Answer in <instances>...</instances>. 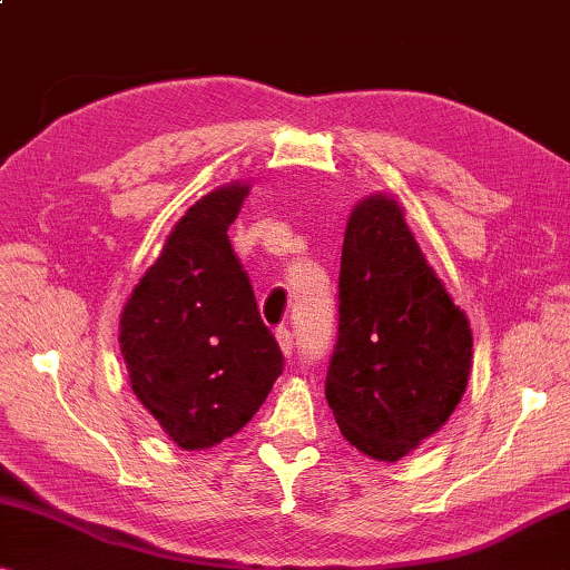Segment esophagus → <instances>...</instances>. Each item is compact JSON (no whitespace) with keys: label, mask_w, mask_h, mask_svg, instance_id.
Here are the masks:
<instances>
[{"label":"esophagus","mask_w":570,"mask_h":570,"mask_svg":"<svg viewBox=\"0 0 570 570\" xmlns=\"http://www.w3.org/2000/svg\"><path fill=\"white\" fill-rule=\"evenodd\" d=\"M275 338H277V344H279V352H283L285 356H291L293 354V334L287 328H277L275 331Z\"/></svg>","instance_id":"esophagus-1"}]
</instances>
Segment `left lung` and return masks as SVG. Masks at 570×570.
I'll use <instances>...</instances> for the list:
<instances>
[{"mask_svg":"<svg viewBox=\"0 0 570 570\" xmlns=\"http://www.w3.org/2000/svg\"><path fill=\"white\" fill-rule=\"evenodd\" d=\"M471 326L415 242L397 198L348 216L338 275V341L326 400L341 435L395 463L441 431L466 392Z\"/></svg>","mask_w":570,"mask_h":570,"instance_id":"8db88e82","label":"left lung"}]
</instances>
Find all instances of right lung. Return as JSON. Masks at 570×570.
I'll use <instances>...</instances> for the list:
<instances>
[{
  "mask_svg": "<svg viewBox=\"0 0 570 570\" xmlns=\"http://www.w3.org/2000/svg\"><path fill=\"white\" fill-rule=\"evenodd\" d=\"M247 196L249 183L236 180L196 200L119 315L132 392L183 451L239 433L283 372L226 234Z\"/></svg>",
  "mask_w": 570,
  "mask_h": 570,
  "instance_id": "obj_1",
  "label": "right lung"
}]
</instances>
